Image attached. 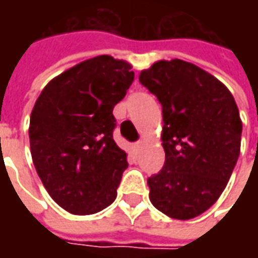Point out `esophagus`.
<instances>
[{
    "mask_svg": "<svg viewBox=\"0 0 258 258\" xmlns=\"http://www.w3.org/2000/svg\"><path fill=\"white\" fill-rule=\"evenodd\" d=\"M144 144H145L144 139H139V141H138V142L135 144V148H136V149H141V148L144 146Z\"/></svg>",
    "mask_w": 258,
    "mask_h": 258,
    "instance_id": "1",
    "label": "esophagus"
}]
</instances>
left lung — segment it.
<instances>
[{"label": "left lung", "instance_id": "8db88e82", "mask_svg": "<svg viewBox=\"0 0 258 258\" xmlns=\"http://www.w3.org/2000/svg\"><path fill=\"white\" fill-rule=\"evenodd\" d=\"M139 82L162 104L164 168L148 178L149 200L175 220L205 213L227 186L243 124L233 94L201 67L173 58L142 70Z\"/></svg>", "mask_w": 258, "mask_h": 258}]
</instances>
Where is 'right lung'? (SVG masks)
<instances>
[{"label": "right lung", "mask_w": 258, "mask_h": 258, "mask_svg": "<svg viewBox=\"0 0 258 258\" xmlns=\"http://www.w3.org/2000/svg\"><path fill=\"white\" fill-rule=\"evenodd\" d=\"M132 66L112 55L85 60L50 80L30 116V149L50 197L69 213L90 215L116 200L127 154L113 141Z\"/></svg>", "instance_id": "obj_1"}]
</instances>
